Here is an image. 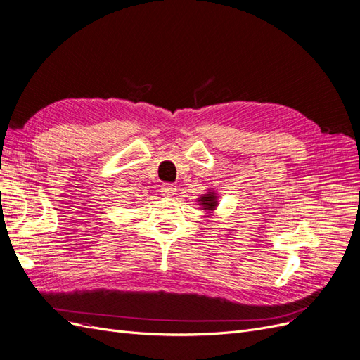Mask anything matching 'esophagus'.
<instances>
[{
  "instance_id": "obj_1",
  "label": "esophagus",
  "mask_w": 360,
  "mask_h": 360,
  "mask_svg": "<svg viewBox=\"0 0 360 360\" xmlns=\"http://www.w3.org/2000/svg\"><path fill=\"white\" fill-rule=\"evenodd\" d=\"M176 191H177V188L171 183H163L160 186V192H162V195H165V197H172V195L176 193Z\"/></svg>"
}]
</instances>
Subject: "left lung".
Instances as JSON below:
<instances>
[{
    "label": "left lung",
    "mask_w": 360,
    "mask_h": 360,
    "mask_svg": "<svg viewBox=\"0 0 360 360\" xmlns=\"http://www.w3.org/2000/svg\"><path fill=\"white\" fill-rule=\"evenodd\" d=\"M200 201H201V204L204 205V209H207V210H214L216 202H217L213 192H209L207 195H204V197H201Z\"/></svg>",
    "instance_id": "1"
}]
</instances>
